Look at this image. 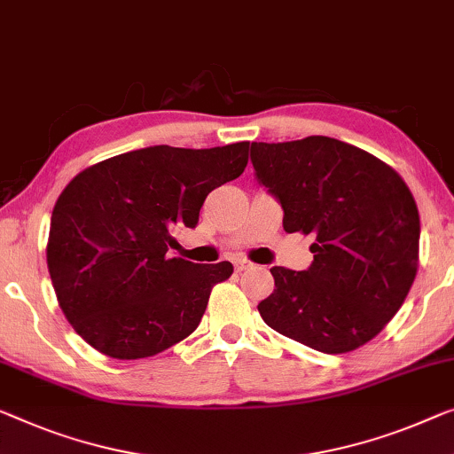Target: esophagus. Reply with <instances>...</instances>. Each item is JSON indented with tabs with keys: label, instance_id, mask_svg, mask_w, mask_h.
I'll list each match as a JSON object with an SVG mask.
<instances>
[{
	"label": "esophagus",
	"instance_id": "esophagus-1",
	"mask_svg": "<svg viewBox=\"0 0 454 454\" xmlns=\"http://www.w3.org/2000/svg\"><path fill=\"white\" fill-rule=\"evenodd\" d=\"M254 265L250 261H247V259H236L234 261V269L239 270V273H242V270H248V269H253Z\"/></svg>",
	"mask_w": 454,
	"mask_h": 454
}]
</instances>
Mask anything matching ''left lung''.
I'll return each mask as SVG.
<instances>
[{
    "label": "left lung",
    "mask_w": 454,
    "mask_h": 454,
    "mask_svg": "<svg viewBox=\"0 0 454 454\" xmlns=\"http://www.w3.org/2000/svg\"><path fill=\"white\" fill-rule=\"evenodd\" d=\"M254 177L283 207L286 232L314 234L306 270L273 267L259 312L277 333L326 355L385 328L418 270L420 215L389 165L328 137L253 142Z\"/></svg>",
    "instance_id": "1"
}]
</instances>
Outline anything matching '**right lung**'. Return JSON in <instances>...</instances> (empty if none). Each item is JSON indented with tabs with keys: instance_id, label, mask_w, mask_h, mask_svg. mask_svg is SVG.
I'll use <instances>...</instances> for the list:
<instances>
[{
	"instance_id": "add662e5",
	"label": "right lung",
	"mask_w": 454,
	"mask_h": 454,
	"mask_svg": "<svg viewBox=\"0 0 454 454\" xmlns=\"http://www.w3.org/2000/svg\"><path fill=\"white\" fill-rule=\"evenodd\" d=\"M248 142L215 148L146 146L81 171L51 215L46 262L59 306L87 344L130 361L162 353L200 326L215 265L168 254L195 228L207 193L240 177Z\"/></svg>"
}]
</instances>
